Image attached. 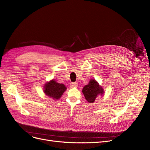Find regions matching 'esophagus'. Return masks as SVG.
Segmentation results:
<instances>
[{"label":"esophagus","instance_id":"obj_1","mask_svg":"<svg viewBox=\"0 0 150 150\" xmlns=\"http://www.w3.org/2000/svg\"><path fill=\"white\" fill-rule=\"evenodd\" d=\"M70 85H71V88H76V87H78V83L75 82V83H71Z\"/></svg>","mask_w":150,"mask_h":150}]
</instances>
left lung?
I'll return each instance as SVG.
<instances>
[{"mask_svg": "<svg viewBox=\"0 0 150 150\" xmlns=\"http://www.w3.org/2000/svg\"><path fill=\"white\" fill-rule=\"evenodd\" d=\"M82 92L87 101L93 103L99 94H103L104 89L96 80L93 79L89 81L88 84L84 86Z\"/></svg>", "mask_w": 150, "mask_h": 150, "instance_id": "8db88e82", "label": "left lung"}]
</instances>
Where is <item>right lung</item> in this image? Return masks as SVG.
Instances as JSON below:
<instances>
[{
    "instance_id": "obj_1",
    "label": "right lung",
    "mask_w": 150,
    "mask_h": 150,
    "mask_svg": "<svg viewBox=\"0 0 150 150\" xmlns=\"http://www.w3.org/2000/svg\"><path fill=\"white\" fill-rule=\"evenodd\" d=\"M44 87L45 94L54 99H59L67 89L65 85L57 83L54 79L46 83Z\"/></svg>"
}]
</instances>
